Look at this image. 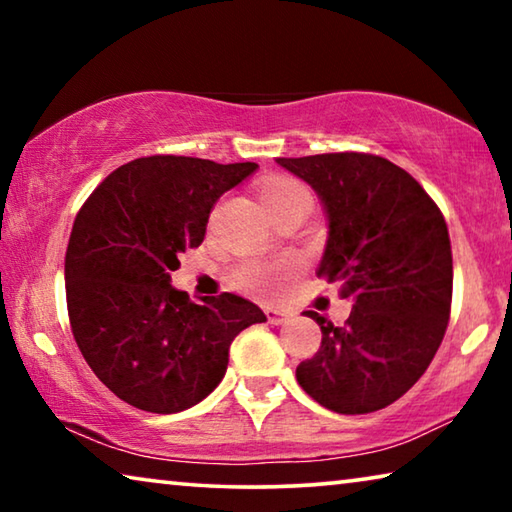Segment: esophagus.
Returning a JSON list of instances; mask_svg holds the SVG:
<instances>
[{
    "label": "esophagus",
    "mask_w": 512,
    "mask_h": 512,
    "mask_svg": "<svg viewBox=\"0 0 512 512\" xmlns=\"http://www.w3.org/2000/svg\"><path fill=\"white\" fill-rule=\"evenodd\" d=\"M264 314H266L268 323H271V325H282V323H287V320L293 316L291 311H284V309H277V307H266V309H264Z\"/></svg>",
    "instance_id": "34e87169"
}]
</instances>
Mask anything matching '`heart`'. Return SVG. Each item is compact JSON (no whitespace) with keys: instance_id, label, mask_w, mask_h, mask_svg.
Listing matches in <instances>:
<instances>
[{"instance_id":"b5f03b06","label":"heart","mask_w":512,"mask_h":512,"mask_svg":"<svg viewBox=\"0 0 512 512\" xmlns=\"http://www.w3.org/2000/svg\"><path fill=\"white\" fill-rule=\"evenodd\" d=\"M307 189L296 178L289 176H275L268 178L266 183L259 189V198L268 212H273L275 207L284 205L291 198L305 196ZM309 196V194H307ZM300 259H280V262L273 264H241L235 271L230 273L232 287L248 293V296L262 298V300H273L280 298L284 291L289 289L293 277L300 271Z\"/></svg>"}]
</instances>
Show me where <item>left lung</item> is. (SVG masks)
<instances>
[{
  "mask_svg": "<svg viewBox=\"0 0 512 512\" xmlns=\"http://www.w3.org/2000/svg\"><path fill=\"white\" fill-rule=\"evenodd\" d=\"M316 189L329 219L318 277L354 300L343 325L305 311L323 332L296 368L325 409L359 415L409 391L443 343L452 311V244L445 216L409 171L372 153L277 158Z\"/></svg>",
  "mask_w": 512,
  "mask_h": 512,
  "instance_id": "1",
  "label": "left lung"
}]
</instances>
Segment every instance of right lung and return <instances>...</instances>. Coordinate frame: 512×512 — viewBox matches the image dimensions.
<instances>
[{
    "instance_id": "add662e5",
    "label": "right lung",
    "mask_w": 512,
    "mask_h": 512,
    "mask_svg": "<svg viewBox=\"0 0 512 512\" xmlns=\"http://www.w3.org/2000/svg\"><path fill=\"white\" fill-rule=\"evenodd\" d=\"M255 169L137 158L76 214L65 253L69 325L94 375L135 409L178 413L205 400L228 370L235 336L266 320L235 293L196 305L169 284L178 255L203 244L214 203Z\"/></svg>"
}]
</instances>
